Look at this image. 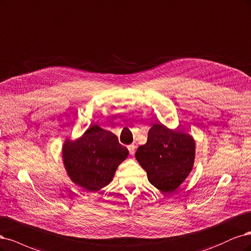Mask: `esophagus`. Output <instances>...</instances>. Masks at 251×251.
<instances>
[{"mask_svg": "<svg viewBox=\"0 0 251 251\" xmlns=\"http://www.w3.org/2000/svg\"><path fill=\"white\" fill-rule=\"evenodd\" d=\"M128 150H129V153H130V155H133L134 154V151H135V146H134V145H129Z\"/></svg>", "mask_w": 251, "mask_h": 251, "instance_id": "obj_1", "label": "esophagus"}]
</instances>
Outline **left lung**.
I'll return each mask as SVG.
<instances>
[{"mask_svg":"<svg viewBox=\"0 0 251 251\" xmlns=\"http://www.w3.org/2000/svg\"><path fill=\"white\" fill-rule=\"evenodd\" d=\"M135 158L147 172L151 184L163 193H171L192 171L195 141L181 130L154 124L148 132L147 143L137 148Z\"/></svg>","mask_w":251,"mask_h":251,"instance_id":"obj_1","label":"left lung"}]
</instances>
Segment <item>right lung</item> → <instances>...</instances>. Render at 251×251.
<instances>
[{
  "label": "right lung",
  "mask_w": 251,
  "mask_h": 251,
  "mask_svg": "<svg viewBox=\"0 0 251 251\" xmlns=\"http://www.w3.org/2000/svg\"><path fill=\"white\" fill-rule=\"evenodd\" d=\"M128 154L115 133L98 125L88 128L75 142L67 140L62 147L63 164L70 178L90 192L106 187Z\"/></svg>",
  "instance_id": "1"
}]
</instances>
